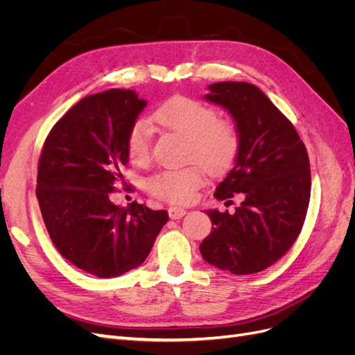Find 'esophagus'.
<instances>
[{
  "instance_id": "1",
  "label": "esophagus",
  "mask_w": 355,
  "mask_h": 355,
  "mask_svg": "<svg viewBox=\"0 0 355 355\" xmlns=\"http://www.w3.org/2000/svg\"><path fill=\"white\" fill-rule=\"evenodd\" d=\"M187 214V210L182 209V207H176V206H171L168 207V216L170 219H182Z\"/></svg>"
}]
</instances>
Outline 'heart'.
<instances>
[{
  "label": "heart",
  "instance_id": "b5f03b06",
  "mask_svg": "<svg viewBox=\"0 0 355 355\" xmlns=\"http://www.w3.org/2000/svg\"><path fill=\"white\" fill-rule=\"evenodd\" d=\"M151 121L164 130L187 139L185 158L196 161L210 175L227 170L237 157L240 136L235 124L218 118V111L200 101L176 96L157 108ZM151 130L144 121L133 124L127 136V154L136 164H146L151 158ZM202 184L197 166L157 171L146 179V189L154 197L185 204L196 196Z\"/></svg>",
  "mask_w": 355,
  "mask_h": 355
}]
</instances>
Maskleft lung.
Returning <instances> with one entry per match:
<instances>
[{
  "label": "left lung",
  "mask_w": 355,
  "mask_h": 355,
  "mask_svg": "<svg viewBox=\"0 0 355 355\" xmlns=\"http://www.w3.org/2000/svg\"><path fill=\"white\" fill-rule=\"evenodd\" d=\"M204 99L231 114L240 136L234 167L214 197L240 194L243 202L232 214L206 211L213 227L200 252L222 271L259 272L284 256L302 230L311 196L306 148L293 124L250 83L210 84Z\"/></svg>",
  "instance_id": "1"
}]
</instances>
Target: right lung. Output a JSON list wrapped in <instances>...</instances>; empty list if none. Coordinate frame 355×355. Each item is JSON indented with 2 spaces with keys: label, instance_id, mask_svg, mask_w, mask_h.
Returning <instances> with one entry per match:
<instances>
[{
  "label": "right lung",
  "instance_id": "obj_1",
  "mask_svg": "<svg viewBox=\"0 0 355 355\" xmlns=\"http://www.w3.org/2000/svg\"><path fill=\"white\" fill-rule=\"evenodd\" d=\"M145 106L133 90L85 96L51 128L40 157L37 198L50 239L99 278L141 266L168 220L166 210L111 201L128 163V132Z\"/></svg>",
  "mask_w": 355,
  "mask_h": 355
}]
</instances>
